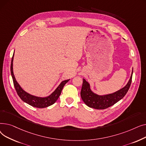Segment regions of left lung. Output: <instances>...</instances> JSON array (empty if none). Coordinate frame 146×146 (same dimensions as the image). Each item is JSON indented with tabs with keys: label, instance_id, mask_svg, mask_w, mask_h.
Here are the masks:
<instances>
[{
	"label": "left lung",
	"instance_id": "1",
	"mask_svg": "<svg viewBox=\"0 0 146 146\" xmlns=\"http://www.w3.org/2000/svg\"><path fill=\"white\" fill-rule=\"evenodd\" d=\"M133 73V69L129 80L124 88L113 93L103 95L94 93L90 89V84L85 79H83V85L80 92L83 101L90 108L97 110H104L112 106L123 98L127 93L131 83Z\"/></svg>",
	"mask_w": 146,
	"mask_h": 146
}]
</instances>
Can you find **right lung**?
Returning <instances> with one entry per match:
<instances>
[{
  "mask_svg": "<svg viewBox=\"0 0 146 146\" xmlns=\"http://www.w3.org/2000/svg\"><path fill=\"white\" fill-rule=\"evenodd\" d=\"M13 57H14V53L11 60V75L12 77L15 88L16 89V91L18 96L20 97V98L22 99V100L31 106L35 107V108H46V107H48L54 104L57 101L58 98H59L61 91H62V89L64 86L65 85V84L70 80V79L65 80L64 81L61 82L60 85H58V86L55 89V90L49 96H45V97H39V96H36L33 95H31L29 93L27 92L26 91H25L21 88V86L19 85V84L17 81L16 79H15V77L13 74Z\"/></svg>",
  "mask_w": 146,
  "mask_h": 146,
  "instance_id": "right-lung-1",
  "label": "right lung"
}]
</instances>
